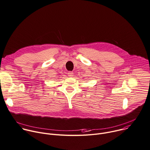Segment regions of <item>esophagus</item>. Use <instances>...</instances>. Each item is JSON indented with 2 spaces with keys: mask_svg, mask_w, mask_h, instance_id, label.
Here are the masks:
<instances>
[{
  "mask_svg": "<svg viewBox=\"0 0 150 150\" xmlns=\"http://www.w3.org/2000/svg\"><path fill=\"white\" fill-rule=\"evenodd\" d=\"M68 76H69V77H73V76H74V72H68Z\"/></svg>",
  "mask_w": 150,
  "mask_h": 150,
  "instance_id": "obj_1",
  "label": "esophagus"
}]
</instances>
